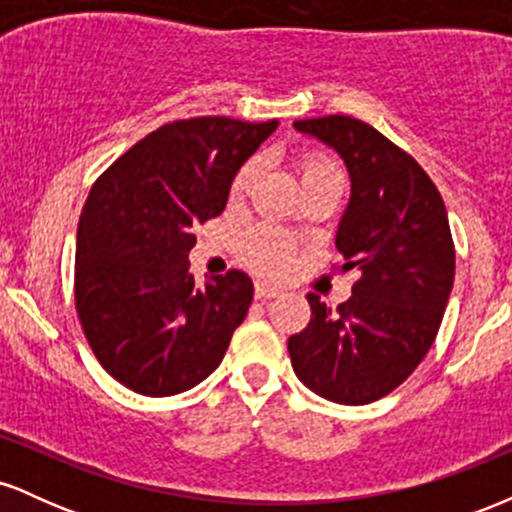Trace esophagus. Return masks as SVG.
I'll return each mask as SVG.
<instances>
[{
  "label": "esophagus",
  "instance_id": "obj_1",
  "mask_svg": "<svg viewBox=\"0 0 512 512\" xmlns=\"http://www.w3.org/2000/svg\"><path fill=\"white\" fill-rule=\"evenodd\" d=\"M274 296H279V289H276V286H269V284H264V281H257L255 284L257 301H269V298H274Z\"/></svg>",
  "mask_w": 512,
  "mask_h": 512
}]
</instances>
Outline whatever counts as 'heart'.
<instances>
[{
  "label": "heart",
  "instance_id": "1",
  "mask_svg": "<svg viewBox=\"0 0 512 512\" xmlns=\"http://www.w3.org/2000/svg\"><path fill=\"white\" fill-rule=\"evenodd\" d=\"M296 170L298 178H301L303 190L310 185H317V182L344 180L337 163H334L327 154H322V151H301V154L296 156ZM257 173H260V158L245 161L243 166L238 168V173L233 175L231 187H228V197L236 202V199H243L248 195ZM293 252H296L293 240L274 226L250 228L243 236V240H240V255H243V260L262 274L284 272L293 260Z\"/></svg>",
  "mask_w": 512,
  "mask_h": 512
}]
</instances>
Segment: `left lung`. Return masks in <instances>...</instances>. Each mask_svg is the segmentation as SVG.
Listing matches in <instances>:
<instances>
[{
    "mask_svg": "<svg viewBox=\"0 0 512 512\" xmlns=\"http://www.w3.org/2000/svg\"><path fill=\"white\" fill-rule=\"evenodd\" d=\"M293 127L332 146L349 168L337 250L342 272L361 276L337 310L305 296L310 322L289 337L291 366L315 395L370 404L402 385L436 339L455 279L448 211L426 170L366 122L327 115Z\"/></svg>",
    "mask_w": 512,
    "mask_h": 512,
    "instance_id": "8db88e82",
    "label": "left lung"
}]
</instances>
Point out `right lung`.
<instances>
[{
	"mask_svg": "<svg viewBox=\"0 0 512 512\" xmlns=\"http://www.w3.org/2000/svg\"><path fill=\"white\" fill-rule=\"evenodd\" d=\"M276 125L168 122L93 182L76 231V315L98 363L132 392L168 397L202 383L248 315V274L228 269L199 289L187 255L192 226L221 214L236 170Z\"/></svg>",
	"mask_w": 512,
	"mask_h": 512,
	"instance_id": "obj_1",
	"label": "right lung"
}]
</instances>
